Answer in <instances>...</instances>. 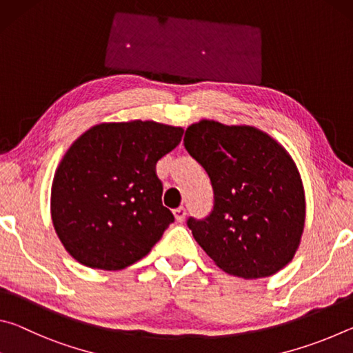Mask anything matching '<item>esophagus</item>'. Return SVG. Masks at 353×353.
Instances as JSON below:
<instances>
[{
  "instance_id": "34e87169",
  "label": "esophagus",
  "mask_w": 353,
  "mask_h": 353,
  "mask_svg": "<svg viewBox=\"0 0 353 353\" xmlns=\"http://www.w3.org/2000/svg\"><path fill=\"white\" fill-rule=\"evenodd\" d=\"M172 213H174V218H176L177 223H182V221L185 219V216H187V210H185L183 207L176 208V210L172 212Z\"/></svg>"
}]
</instances>
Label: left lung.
<instances>
[{
	"label": "left lung",
	"mask_w": 353,
	"mask_h": 353,
	"mask_svg": "<svg viewBox=\"0 0 353 353\" xmlns=\"http://www.w3.org/2000/svg\"><path fill=\"white\" fill-rule=\"evenodd\" d=\"M185 148L204 166L214 191L213 212L188 219L194 240L230 276L261 279L294 259L305 229V190L290 152L248 124L201 119Z\"/></svg>",
	"instance_id": "left-lung-1"
}]
</instances>
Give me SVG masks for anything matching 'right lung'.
<instances>
[{
	"label": "right lung",
	"mask_w": 353,
	"mask_h": 353,
	"mask_svg": "<svg viewBox=\"0 0 353 353\" xmlns=\"http://www.w3.org/2000/svg\"><path fill=\"white\" fill-rule=\"evenodd\" d=\"M182 135L183 128L132 119L77 137L51 185L52 225L76 261L119 271L151 252L174 221L155 165Z\"/></svg>",
	"instance_id": "add662e5"
}]
</instances>
